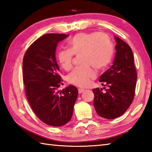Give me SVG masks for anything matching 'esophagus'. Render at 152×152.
Returning a JSON list of instances; mask_svg holds the SVG:
<instances>
[{"instance_id": "obj_1", "label": "esophagus", "mask_w": 152, "mask_h": 152, "mask_svg": "<svg viewBox=\"0 0 152 152\" xmlns=\"http://www.w3.org/2000/svg\"><path fill=\"white\" fill-rule=\"evenodd\" d=\"M83 91H84V89H83V88H79V89H78V93H80V94H81V93H82Z\"/></svg>"}]
</instances>
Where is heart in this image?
<instances>
[{"mask_svg":"<svg viewBox=\"0 0 152 152\" xmlns=\"http://www.w3.org/2000/svg\"><path fill=\"white\" fill-rule=\"evenodd\" d=\"M69 49L61 50L57 59L64 70L72 66L74 55L81 56L83 66L77 67L68 75V81L78 87H86L96 76V71L103 70L111 63L114 47L107 34L103 33H80L69 41Z\"/></svg>","mask_w":152,"mask_h":152,"instance_id":"b5f03b06","label":"heart"}]
</instances>
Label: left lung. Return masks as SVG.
<instances>
[{"mask_svg": "<svg viewBox=\"0 0 152 152\" xmlns=\"http://www.w3.org/2000/svg\"><path fill=\"white\" fill-rule=\"evenodd\" d=\"M115 56L113 65L103 73L99 82L104 88L93 89L94 107L98 115L112 119L119 117L126 112L133 102L137 73L134 63V57L131 47L118 37Z\"/></svg>", "mask_w": 152, "mask_h": 152, "instance_id": "8db88e82", "label": "left lung"}]
</instances>
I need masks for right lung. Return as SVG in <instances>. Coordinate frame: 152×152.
Segmentation results:
<instances>
[{
	"label": "right lung",
	"instance_id": "add662e5",
	"mask_svg": "<svg viewBox=\"0 0 152 152\" xmlns=\"http://www.w3.org/2000/svg\"><path fill=\"white\" fill-rule=\"evenodd\" d=\"M68 36L44 34L28 48L23 61L28 102L42 121L54 127H60L70 120L78 93L72 85L58 91L63 80L59 74L56 51L57 44Z\"/></svg>",
	"mask_w": 152,
	"mask_h": 152
}]
</instances>
